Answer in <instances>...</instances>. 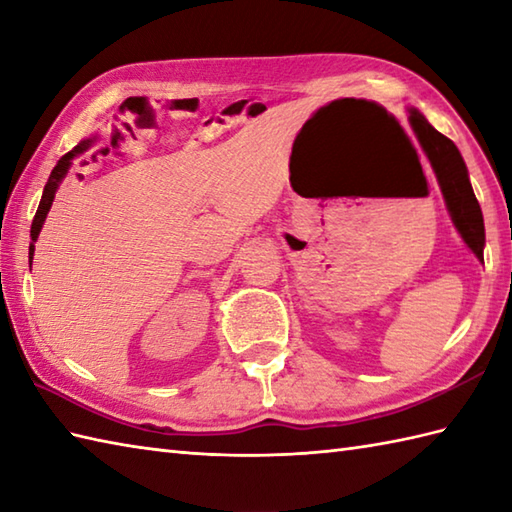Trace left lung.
<instances>
[{"instance_id": "left-lung-1", "label": "left lung", "mask_w": 512, "mask_h": 512, "mask_svg": "<svg viewBox=\"0 0 512 512\" xmlns=\"http://www.w3.org/2000/svg\"><path fill=\"white\" fill-rule=\"evenodd\" d=\"M409 121L416 129L420 143L427 151L433 169H436V176L440 182V189L444 193V200H447L451 220L458 228L462 239L466 242L477 259L484 257V217L480 202H477L473 187L469 182V173H466V165L460 156L458 147L453 145L444 134L438 129H433L427 118L420 112L411 110Z\"/></svg>"}]
</instances>
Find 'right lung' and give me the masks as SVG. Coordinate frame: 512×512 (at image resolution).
Masks as SVG:
<instances>
[{"label": "right lung", "mask_w": 512, "mask_h": 512, "mask_svg": "<svg viewBox=\"0 0 512 512\" xmlns=\"http://www.w3.org/2000/svg\"><path fill=\"white\" fill-rule=\"evenodd\" d=\"M83 149H85V143H83V145H79V147H74L72 151H68V154H65V156L57 162V167H54V169H52V173H50L46 189H43V195H41L39 209H37V213H35V220H32V226H30V237H32L30 253H28V257H30V264H32V253H35V242H37V237H39V231H41V226H43V220H46V215H48L50 206H52V200H54V191H57L61 178L65 176V171H68V167H70V158H72V156H76V154H81Z\"/></svg>", "instance_id": "right-lung-1"}]
</instances>
